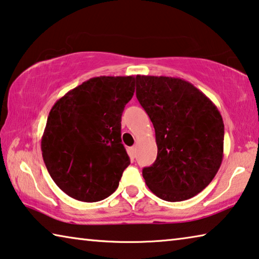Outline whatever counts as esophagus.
I'll return each instance as SVG.
<instances>
[{
    "label": "esophagus",
    "mask_w": 259,
    "mask_h": 259,
    "mask_svg": "<svg viewBox=\"0 0 259 259\" xmlns=\"http://www.w3.org/2000/svg\"><path fill=\"white\" fill-rule=\"evenodd\" d=\"M130 151H131V154H133L135 157V155H136V152H137V146H133L130 149Z\"/></svg>",
    "instance_id": "esophagus-1"
}]
</instances>
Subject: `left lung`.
Masks as SVG:
<instances>
[{"label": "left lung", "mask_w": 259, "mask_h": 259, "mask_svg": "<svg viewBox=\"0 0 259 259\" xmlns=\"http://www.w3.org/2000/svg\"><path fill=\"white\" fill-rule=\"evenodd\" d=\"M136 96L155 130L157 160L143 169L159 198L182 202L204 190L224 158V121L217 106L189 81L137 76Z\"/></svg>", "instance_id": "obj_1"}]
</instances>
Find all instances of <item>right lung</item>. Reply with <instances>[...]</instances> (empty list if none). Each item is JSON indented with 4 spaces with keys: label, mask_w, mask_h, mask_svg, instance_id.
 I'll use <instances>...</instances> for the list:
<instances>
[{
    "label": "right lung",
    "mask_w": 259,
    "mask_h": 259,
    "mask_svg": "<svg viewBox=\"0 0 259 259\" xmlns=\"http://www.w3.org/2000/svg\"><path fill=\"white\" fill-rule=\"evenodd\" d=\"M134 76H100L78 85L49 112L41 151L61 190L81 202L107 198L130 165L121 116L135 92Z\"/></svg>",
    "instance_id": "add662e5"
}]
</instances>
